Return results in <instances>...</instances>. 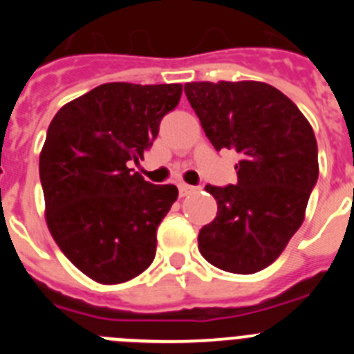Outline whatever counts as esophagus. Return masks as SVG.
Returning a JSON list of instances; mask_svg holds the SVG:
<instances>
[{"instance_id": "obj_1", "label": "esophagus", "mask_w": 354, "mask_h": 354, "mask_svg": "<svg viewBox=\"0 0 354 354\" xmlns=\"http://www.w3.org/2000/svg\"><path fill=\"white\" fill-rule=\"evenodd\" d=\"M195 189H196V187L187 186V184H179V195H180V196L189 195V193H193V192H195Z\"/></svg>"}]
</instances>
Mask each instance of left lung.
I'll return each instance as SVG.
<instances>
[{
  "instance_id": "obj_1",
  "label": "left lung",
  "mask_w": 354,
  "mask_h": 354,
  "mask_svg": "<svg viewBox=\"0 0 354 354\" xmlns=\"http://www.w3.org/2000/svg\"><path fill=\"white\" fill-rule=\"evenodd\" d=\"M187 101L216 150L234 149L237 184L205 186L218 204L198 250L228 273L273 264L305 220L317 183V142L298 106L262 81H192Z\"/></svg>"
}]
</instances>
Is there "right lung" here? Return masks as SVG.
I'll return each mask as SVG.
<instances>
[{
	"label": "right lung",
	"mask_w": 354,
	"mask_h": 354,
	"mask_svg": "<svg viewBox=\"0 0 354 354\" xmlns=\"http://www.w3.org/2000/svg\"><path fill=\"white\" fill-rule=\"evenodd\" d=\"M180 93L179 83H104L49 124L39 161L46 221L65 257L95 282H129L154 261L158 225L179 192L129 165L143 159Z\"/></svg>",
	"instance_id": "add662e5"
}]
</instances>
